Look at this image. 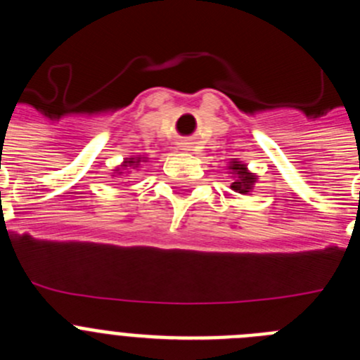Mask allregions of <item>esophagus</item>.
I'll return each mask as SVG.
<instances>
[{
	"label": "esophagus",
	"mask_w": 360,
	"mask_h": 360,
	"mask_svg": "<svg viewBox=\"0 0 360 360\" xmlns=\"http://www.w3.org/2000/svg\"><path fill=\"white\" fill-rule=\"evenodd\" d=\"M191 148H193V146H191L189 142H182V149H186V151H191Z\"/></svg>",
	"instance_id": "34e87169"
}]
</instances>
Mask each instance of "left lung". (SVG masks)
I'll return each instance as SVG.
<instances>
[{"label":"left lung","instance_id":"8db88e82","mask_svg":"<svg viewBox=\"0 0 360 360\" xmlns=\"http://www.w3.org/2000/svg\"><path fill=\"white\" fill-rule=\"evenodd\" d=\"M229 169H231L229 174H232V180H234L231 184V189L234 193H240V195H250V191L254 189L257 182V174L249 171L247 164L236 160V158L229 162Z\"/></svg>","mask_w":360,"mask_h":360}]
</instances>
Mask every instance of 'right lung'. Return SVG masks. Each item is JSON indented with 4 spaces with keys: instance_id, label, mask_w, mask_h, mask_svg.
Returning a JSON list of instances; mask_svg holds the SVG:
<instances>
[{
    "instance_id": "obj_1",
    "label": "right lung",
    "mask_w": 360,
    "mask_h": 360,
    "mask_svg": "<svg viewBox=\"0 0 360 360\" xmlns=\"http://www.w3.org/2000/svg\"><path fill=\"white\" fill-rule=\"evenodd\" d=\"M148 162V157H144V155H133V157L129 158H124L122 164L117 165L115 169H113V174L111 176H122L124 173H131V171H139L141 169V165L146 164Z\"/></svg>"
}]
</instances>
